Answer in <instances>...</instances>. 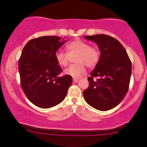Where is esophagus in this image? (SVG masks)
<instances>
[{
	"label": "esophagus",
	"instance_id": "obj_1",
	"mask_svg": "<svg viewBox=\"0 0 147 147\" xmlns=\"http://www.w3.org/2000/svg\"><path fill=\"white\" fill-rule=\"evenodd\" d=\"M78 80H79V79H78V78H73V82H77Z\"/></svg>",
	"mask_w": 147,
	"mask_h": 147
}]
</instances>
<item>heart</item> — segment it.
Here are the masks:
<instances>
[{
  "instance_id": "heart-1",
  "label": "heart",
  "mask_w": 147,
  "mask_h": 147,
  "mask_svg": "<svg viewBox=\"0 0 147 147\" xmlns=\"http://www.w3.org/2000/svg\"><path fill=\"white\" fill-rule=\"evenodd\" d=\"M67 53L57 51L55 59L57 64L61 67H66L69 64L70 57L75 56L74 61L76 63L65 69V74L73 78H79L84 73L86 66L94 68L100 58V50L95 47L90 46L88 42L80 40H76L69 42L66 46Z\"/></svg>"
}]
</instances>
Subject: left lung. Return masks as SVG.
Wrapping results in <instances>:
<instances>
[{"label": "left lung", "mask_w": 147, "mask_h": 147, "mask_svg": "<svg viewBox=\"0 0 147 147\" xmlns=\"http://www.w3.org/2000/svg\"><path fill=\"white\" fill-rule=\"evenodd\" d=\"M96 42L101 55L99 63L87 78L89 87L83 92L87 104L101 111L117 106L125 97L129 86L131 63L122 45L107 35L84 36ZM94 77H97L94 80Z\"/></svg>", "instance_id": "obj_1"}]
</instances>
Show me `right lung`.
Segmentation results:
<instances>
[{"instance_id": "obj_1", "label": "right lung", "mask_w": 147, "mask_h": 147, "mask_svg": "<svg viewBox=\"0 0 147 147\" xmlns=\"http://www.w3.org/2000/svg\"><path fill=\"white\" fill-rule=\"evenodd\" d=\"M57 36L34 38L23 47L18 60L20 84L28 100L40 108L58 105L66 96L72 78L58 77L62 68L55 53L66 42Z\"/></svg>"}]
</instances>
